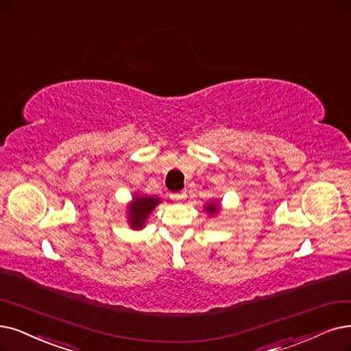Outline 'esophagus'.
<instances>
[{
    "instance_id": "esophagus-1",
    "label": "esophagus",
    "mask_w": 351,
    "mask_h": 351,
    "mask_svg": "<svg viewBox=\"0 0 351 351\" xmlns=\"http://www.w3.org/2000/svg\"><path fill=\"white\" fill-rule=\"evenodd\" d=\"M170 197H171L173 202H181V200H184L187 197V194H186V191L173 193V194H170Z\"/></svg>"
}]
</instances>
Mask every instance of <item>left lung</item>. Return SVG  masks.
Wrapping results in <instances>:
<instances>
[{"label": "left lung", "mask_w": 351, "mask_h": 351, "mask_svg": "<svg viewBox=\"0 0 351 351\" xmlns=\"http://www.w3.org/2000/svg\"><path fill=\"white\" fill-rule=\"evenodd\" d=\"M204 212L207 213V216H217L219 215V212H220V208H221V203H220V200H217V199H215V200H212V202H207L204 206Z\"/></svg>", "instance_id": "left-lung-1"}]
</instances>
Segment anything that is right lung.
I'll return each instance as SVG.
<instances>
[{
    "label": "right lung",
    "instance_id": "obj_1",
    "mask_svg": "<svg viewBox=\"0 0 351 351\" xmlns=\"http://www.w3.org/2000/svg\"><path fill=\"white\" fill-rule=\"evenodd\" d=\"M161 203L157 195H147L134 193L131 202L127 204V223L134 230H143L147 224L149 215Z\"/></svg>",
    "mask_w": 351,
    "mask_h": 351
}]
</instances>
